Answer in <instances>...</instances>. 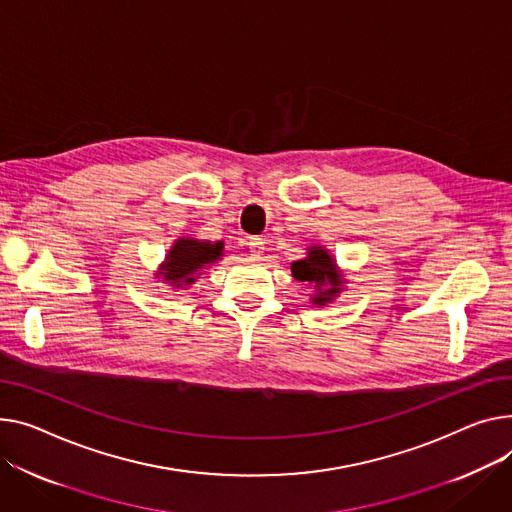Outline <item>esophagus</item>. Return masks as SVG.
I'll list each match as a JSON object with an SVG mask.
<instances>
[{"mask_svg": "<svg viewBox=\"0 0 512 512\" xmlns=\"http://www.w3.org/2000/svg\"><path fill=\"white\" fill-rule=\"evenodd\" d=\"M263 245H265L263 238H257V236L249 238V251H251L253 257H261L263 255V249H265Z\"/></svg>", "mask_w": 512, "mask_h": 512, "instance_id": "obj_1", "label": "esophagus"}]
</instances>
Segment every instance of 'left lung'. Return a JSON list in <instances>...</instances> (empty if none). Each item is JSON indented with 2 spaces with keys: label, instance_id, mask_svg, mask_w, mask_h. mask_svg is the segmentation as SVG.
Here are the masks:
<instances>
[{
  "label": "left lung",
  "instance_id": "obj_1",
  "mask_svg": "<svg viewBox=\"0 0 512 512\" xmlns=\"http://www.w3.org/2000/svg\"><path fill=\"white\" fill-rule=\"evenodd\" d=\"M290 269L294 280L313 286L311 304L317 306H327L329 302H333L348 284L342 269L337 267L335 257L323 245L306 247V255L294 261Z\"/></svg>",
  "mask_w": 512,
  "mask_h": 512
}]
</instances>
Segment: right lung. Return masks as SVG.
Listing matches in <instances>:
<instances>
[{
    "label": "right lung",
    "instance_id": "right-lung-1",
    "mask_svg": "<svg viewBox=\"0 0 512 512\" xmlns=\"http://www.w3.org/2000/svg\"><path fill=\"white\" fill-rule=\"evenodd\" d=\"M224 257V241H201V238L181 236L170 245L154 278L173 290H187L195 280Z\"/></svg>",
    "mask_w": 512,
    "mask_h": 512
}]
</instances>
